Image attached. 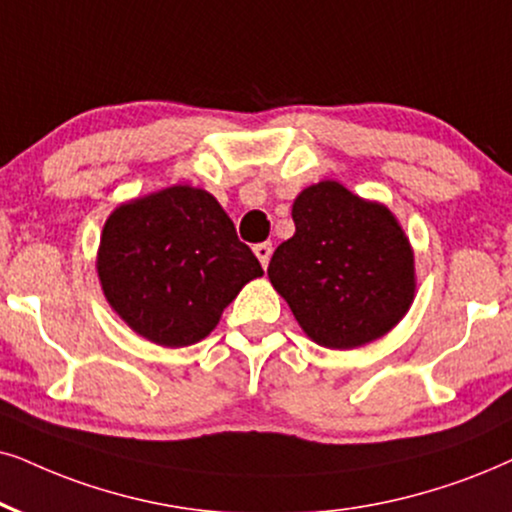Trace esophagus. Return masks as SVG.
Segmentation results:
<instances>
[{
    "mask_svg": "<svg viewBox=\"0 0 512 512\" xmlns=\"http://www.w3.org/2000/svg\"><path fill=\"white\" fill-rule=\"evenodd\" d=\"M252 250H255L257 260H260L262 267L267 269L269 267V260H271V243H257Z\"/></svg>",
    "mask_w": 512,
    "mask_h": 512,
    "instance_id": "obj_1",
    "label": "esophagus"
}]
</instances>
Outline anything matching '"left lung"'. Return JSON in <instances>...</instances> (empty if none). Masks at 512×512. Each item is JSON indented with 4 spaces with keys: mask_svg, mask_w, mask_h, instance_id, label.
<instances>
[{
    "mask_svg": "<svg viewBox=\"0 0 512 512\" xmlns=\"http://www.w3.org/2000/svg\"><path fill=\"white\" fill-rule=\"evenodd\" d=\"M293 222L267 274L302 331L331 349L392 331L416 293L413 250L392 212L338 181H319L295 198Z\"/></svg>",
    "mask_w": 512,
    "mask_h": 512,
    "instance_id": "8db88e82",
    "label": "left lung"
}]
</instances>
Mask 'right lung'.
I'll return each instance as SVG.
<instances>
[{"mask_svg":"<svg viewBox=\"0 0 512 512\" xmlns=\"http://www.w3.org/2000/svg\"><path fill=\"white\" fill-rule=\"evenodd\" d=\"M101 288L122 321L163 347H189L264 271L215 196L170 186L113 210L96 257Z\"/></svg>","mask_w":512,"mask_h":512,"instance_id":"1","label":"right lung"}]
</instances>
